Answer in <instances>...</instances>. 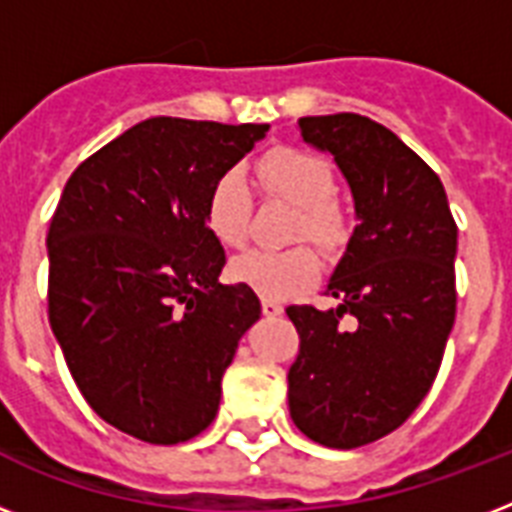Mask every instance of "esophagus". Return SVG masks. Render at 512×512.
<instances>
[{
	"mask_svg": "<svg viewBox=\"0 0 512 512\" xmlns=\"http://www.w3.org/2000/svg\"><path fill=\"white\" fill-rule=\"evenodd\" d=\"M284 313V308H281L279 303H273V300H263V316H268V319H276V316H281Z\"/></svg>",
	"mask_w": 512,
	"mask_h": 512,
	"instance_id": "1",
	"label": "esophagus"
}]
</instances>
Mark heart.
I'll return each mask as SVG.
<instances>
[{
  "instance_id": "b5f03b06",
  "label": "heart",
  "mask_w": 512,
  "mask_h": 512,
  "mask_svg": "<svg viewBox=\"0 0 512 512\" xmlns=\"http://www.w3.org/2000/svg\"><path fill=\"white\" fill-rule=\"evenodd\" d=\"M257 180L276 199L297 209L295 239H308L324 252H337L348 239V223L337 207L335 175L321 156L300 148H276L255 167ZM252 196L247 180L236 170L225 172L207 196L204 223L212 239L223 247H239L247 239ZM236 284L252 289L265 300H292L319 281L321 263L308 247L289 252H244L228 268Z\"/></svg>"
}]
</instances>
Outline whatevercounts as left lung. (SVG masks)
<instances>
[{
  "label": "left lung",
  "mask_w": 512,
  "mask_h": 512,
  "mask_svg": "<svg viewBox=\"0 0 512 512\" xmlns=\"http://www.w3.org/2000/svg\"><path fill=\"white\" fill-rule=\"evenodd\" d=\"M297 130L335 159L358 225L327 284L340 305L287 308L300 335L289 414L316 444L356 449L404 425L436 380L457 311V225L436 172L388 127L332 114ZM345 312L353 330L339 327Z\"/></svg>",
  "instance_id": "8db88e82"
}]
</instances>
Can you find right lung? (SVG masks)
I'll return each instance as SVG.
<instances>
[{
    "label": "right lung",
    "instance_id": "right-lung-1",
    "mask_svg": "<svg viewBox=\"0 0 512 512\" xmlns=\"http://www.w3.org/2000/svg\"><path fill=\"white\" fill-rule=\"evenodd\" d=\"M265 132L154 116L63 188L47 233L52 335L84 401L127 436L170 446L215 420L260 300L217 281L225 252L204 204Z\"/></svg>",
    "mask_w": 512,
    "mask_h": 512
}]
</instances>
